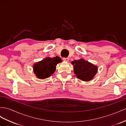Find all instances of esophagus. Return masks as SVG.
I'll use <instances>...</instances> for the list:
<instances>
[{
  "mask_svg": "<svg viewBox=\"0 0 126 126\" xmlns=\"http://www.w3.org/2000/svg\"><path fill=\"white\" fill-rule=\"evenodd\" d=\"M63 61H65V62H68L69 61V58L68 57H64L63 59Z\"/></svg>",
  "mask_w": 126,
  "mask_h": 126,
  "instance_id": "34e87169",
  "label": "esophagus"
}]
</instances>
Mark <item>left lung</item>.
I'll use <instances>...</instances> for the list:
<instances>
[{"instance_id": "1", "label": "left lung", "mask_w": 126, "mask_h": 126, "mask_svg": "<svg viewBox=\"0 0 126 126\" xmlns=\"http://www.w3.org/2000/svg\"><path fill=\"white\" fill-rule=\"evenodd\" d=\"M71 63L73 65L74 73L77 78L82 81H90L97 72V66L83 59L75 60Z\"/></svg>"}]
</instances>
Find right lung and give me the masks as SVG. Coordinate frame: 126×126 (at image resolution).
I'll use <instances>...</instances> for the list:
<instances>
[{"label": "right lung", "instance_id": "obj_1", "mask_svg": "<svg viewBox=\"0 0 126 126\" xmlns=\"http://www.w3.org/2000/svg\"><path fill=\"white\" fill-rule=\"evenodd\" d=\"M61 62L62 60L59 56L45 58L34 64V73L39 79H44L48 78L55 71L56 65Z\"/></svg>", "mask_w": 126, "mask_h": 126}]
</instances>
